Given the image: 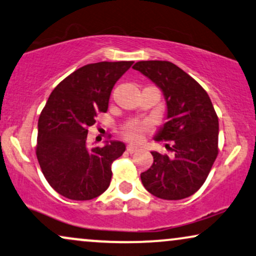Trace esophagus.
Instances as JSON below:
<instances>
[{
  "label": "esophagus",
  "instance_id": "1",
  "mask_svg": "<svg viewBox=\"0 0 256 256\" xmlns=\"http://www.w3.org/2000/svg\"><path fill=\"white\" fill-rule=\"evenodd\" d=\"M137 150H138V146H134V144H128V152L130 154L136 152Z\"/></svg>",
  "mask_w": 256,
  "mask_h": 256
}]
</instances>
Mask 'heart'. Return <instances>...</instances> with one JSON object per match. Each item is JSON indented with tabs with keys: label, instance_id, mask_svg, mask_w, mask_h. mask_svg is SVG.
<instances>
[{
	"label": "heart",
	"instance_id": "heart-1",
	"mask_svg": "<svg viewBox=\"0 0 256 256\" xmlns=\"http://www.w3.org/2000/svg\"><path fill=\"white\" fill-rule=\"evenodd\" d=\"M143 131L144 128L143 126L138 125V124H132L126 128L125 131V136L128 140H134V142H140L142 138H143Z\"/></svg>",
	"mask_w": 256,
	"mask_h": 256
}]
</instances>
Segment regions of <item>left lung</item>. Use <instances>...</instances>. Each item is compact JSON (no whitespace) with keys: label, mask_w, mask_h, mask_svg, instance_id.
Segmentation results:
<instances>
[{"label":"left lung","mask_w":256,"mask_h":256,"mask_svg":"<svg viewBox=\"0 0 256 256\" xmlns=\"http://www.w3.org/2000/svg\"><path fill=\"white\" fill-rule=\"evenodd\" d=\"M134 69L155 83L164 98L167 122L155 140H173V156L152 152L154 163L140 174L142 182L158 198H187L202 186L217 158L218 116L204 88L175 64L143 60Z\"/></svg>","instance_id":"obj_1"}]
</instances>
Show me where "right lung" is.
Instances as JSON below:
<instances>
[{"instance_id":"1","label":"right lung","mask_w":256,"mask_h":256,"mask_svg":"<svg viewBox=\"0 0 256 256\" xmlns=\"http://www.w3.org/2000/svg\"><path fill=\"white\" fill-rule=\"evenodd\" d=\"M134 62H100L74 72L54 89L38 120L36 158L50 186L72 200H90L108 188L112 163L126 146L106 140L88 149L89 126L107 112L110 92Z\"/></svg>"}]
</instances>
